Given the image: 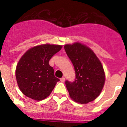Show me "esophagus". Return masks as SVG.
Returning <instances> with one entry per match:
<instances>
[{"instance_id":"1","label":"esophagus","mask_w":127,"mask_h":127,"mask_svg":"<svg viewBox=\"0 0 127 127\" xmlns=\"http://www.w3.org/2000/svg\"><path fill=\"white\" fill-rule=\"evenodd\" d=\"M61 81L62 82H64L65 81V78L64 77H63L61 78Z\"/></svg>"}]
</instances>
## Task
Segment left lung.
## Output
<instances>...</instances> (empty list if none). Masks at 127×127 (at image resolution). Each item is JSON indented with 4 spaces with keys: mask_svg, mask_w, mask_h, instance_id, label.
Returning a JSON list of instances; mask_svg holds the SVG:
<instances>
[{
    "mask_svg": "<svg viewBox=\"0 0 127 127\" xmlns=\"http://www.w3.org/2000/svg\"><path fill=\"white\" fill-rule=\"evenodd\" d=\"M64 50L75 70L73 82L65 81L70 97L85 104L94 101L102 90L105 73L101 62L95 53L79 43L64 45Z\"/></svg>",
    "mask_w": 127,
    "mask_h": 127,
    "instance_id": "8db88e82",
    "label": "left lung"
}]
</instances>
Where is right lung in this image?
<instances>
[{
    "label": "right lung",
    "instance_id": "add662e5",
    "mask_svg": "<svg viewBox=\"0 0 127 127\" xmlns=\"http://www.w3.org/2000/svg\"><path fill=\"white\" fill-rule=\"evenodd\" d=\"M61 48V45H41L32 48L22 56L16 66V77L25 95L37 101L49 95L60 80L55 76L49 62Z\"/></svg>",
    "mask_w": 127,
    "mask_h": 127
}]
</instances>
